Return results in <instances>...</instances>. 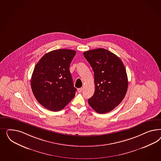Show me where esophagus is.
<instances>
[{
    "label": "esophagus",
    "instance_id": "obj_1",
    "mask_svg": "<svg viewBox=\"0 0 161 161\" xmlns=\"http://www.w3.org/2000/svg\"><path fill=\"white\" fill-rule=\"evenodd\" d=\"M83 88H79L77 89V91H78V93H81L82 91H83Z\"/></svg>",
    "mask_w": 161,
    "mask_h": 161
}]
</instances>
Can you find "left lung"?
Segmentation results:
<instances>
[{
	"mask_svg": "<svg viewBox=\"0 0 161 161\" xmlns=\"http://www.w3.org/2000/svg\"><path fill=\"white\" fill-rule=\"evenodd\" d=\"M84 57L93 68L95 91L88 100L96 112L112 111L125 97L128 87L126 71L117 55L104 48L84 52Z\"/></svg>",
	"mask_w": 161,
	"mask_h": 161,
	"instance_id": "1",
	"label": "left lung"
}]
</instances>
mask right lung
Returning <instances> with one entry per match:
<instances>
[{"mask_svg": "<svg viewBox=\"0 0 161 161\" xmlns=\"http://www.w3.org/2000/svg\"><path fill=\"white\" fill-rule=\"evenodd\" d=\"M76 52L59 49L45 54L35 67L31 85L35 97L45 108L58 112L75 96L69 65Z\"/></svg>", "mask_w": 161, "mask_h": 161, "instance_id": "1", "label": "right lung"}]
</instances>
